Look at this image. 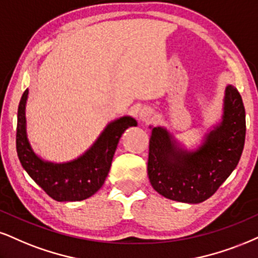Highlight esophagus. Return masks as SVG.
<instances>
[{
    "mask_svg": "<svg viewBox=\"0 0 258 258\" xmlns=\"http://www.w3.org/2000/svg\"><path fill=\"white\" fill-rule=\"evenodd\" d=\"M153 110L149 109V107H144L141 111H140V119L144 120V122H148L153 118Z\"/></svg>",
    "mask_w": 258,
    "mask_h": 258,
    "instance_id": "obj_1",
    "label": "esophagus"
}]
</instances>
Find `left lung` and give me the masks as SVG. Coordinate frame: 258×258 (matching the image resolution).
I'll list each match as a JSON object with an SVG mask.
<instances>
[{"mask_svg": "<svg viewBox=\"0 0 258 258\" xmlns=\"http://www.w3.org/2000/svg\"><path fill=\"white\" fill-rule=\"evenodd\" d=\"M245 132L243 100L237 88L228 85L222 120L195 152L179 147L166 129H152L147 166L149 182L155 191L173 201H206L239 163Z\"/></svg>", "mask_w": 258, "mask_h": 258, "instance_id": "left-lung-1", "label": "left lung"}]
</instances>
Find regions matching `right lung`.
Instances as JSON below:
<instances>
[{
  "label": "right lung",
  "mask_w": 258,
  "mask_h": 258,
  "mask_svg": "<svg viewBox=\"0 0 258 258\" xmlns=\"http://www.w3.org/2000/svg\"><path fill=\"white\" fill-rule=\"evenodd\" d=\"M27 95L28 90L24 92L18 107L17 152L22 167L56 201H82L94 195L107 177L120 136L129 126L138 125L136 120L129 116L120 117L105 128L80 158L64 164L49 163L41 160L28 142L25 116Z\"/></svg>",
  "instance_id": "obj_1"
}]
</instances>
